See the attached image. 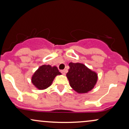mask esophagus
Returning <instances> with one entry per match:
<instances>
[{"label":"esophagus","mask_w":129,"mask_h":129,"mask_svg":"<svg viewBox=\"0 0 129 129\" xmlns=\"http://www.w3.org/2000/svg\"><path fill=\"white\" fill-rule=\"evenodd\" d=\"M60 72L62 73L63 75H65V74H66V70H61L60 71Z\"/></svg>","instance_id":"34e87169"}]
</instances>
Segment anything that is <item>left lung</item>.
Here are the masks:
<instances>
[{
  "label": "left lung",
  "instance_id": "obj_1",
  "mask_svg": "<svg viewBox=\"0 0 129 129\" xmlns=\"http://www.w3.org/2000/svg\"><path fill=\"white\" fill-rule=\"evenodd\" d=\"M66 74L70 85L76 92L84 94L91 91L98 80V74L82 63L70 62Z\"/></svg>",
  "mask_w": 129,
  "mask_h": 129
}]
</instances>
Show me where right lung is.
<instances>
[{
  "mask_svg": "<svg viewBox=\"0 0 129 129\" xmlns=\"http://www.w3.org/2000/svg\"><path fill=\"white\" fill-rule=\"evenodd\" d=\"M60 74L61 73L56 66L43 65L34 73L31 81L35 88L39 90H43L51 86L55 77Z\"/></svg>",
  "mask_w": 129,
  "mask_h": 129,
  "instance_id": "obj_1",
  "label": "right lung"
}]
</instances>
